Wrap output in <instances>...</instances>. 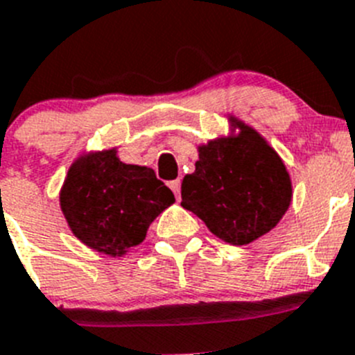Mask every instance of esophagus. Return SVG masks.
Returning <instances> with one entry per match:
<instances>
[{
    "label": "esophagus",
    "mask_w": 355,
    "mask_h": 355,
    "mask_svg": "<svg viewBox=\"0 0 355 355\" xmlns=\"http://www.w3.org/2000/svg\"><path fill=\"white\" fill-rule=\"evenodd\" d=\"M168 187H171V190H172V192H174L175 199L180 200V197H181V181L180 180L171 181V183H168Z\"/></svg>",
    "instance_id": "esophagus-1"
}]
</instances>
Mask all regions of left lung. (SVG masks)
<instances>
[{"label": "left lung", "mask_w": 355, "mask_h": 355, "mask_svg": "<svg viewBox=\"0 0 355 355\" xmlns=\"http://www.w3.org/2000/svg\"><path fill=\"white\" fill-rule=\"evenodd\" d=\"M227 122V135L197 146L196 171L181 183V206L229 245H249L286 215L293 184L258 130L231 114Z\"/></svg>", "instance_id": "8db88e82"}]
</instances>
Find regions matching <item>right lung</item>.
Returning a JSON list of instances; mask_svg holds the SVG:
<instances>
[{
  "label": "right lung",
  "mask_w": 355,
  "mask_h": 355,
  "mask_svg": "<svg viewBox=\"0 0 355 355\" xmlns=\"http://www.w3.org/2000/svg\"><path fill=\"white\" fill-rule=\"evenodd\" d=\"M58 199L71 233L112 258L140 245L153 220L175 202L153 168L121 162L117 147L81 153L69 167Z\"/></svg>",
  "instance_id": "1"
}]
</instances>
